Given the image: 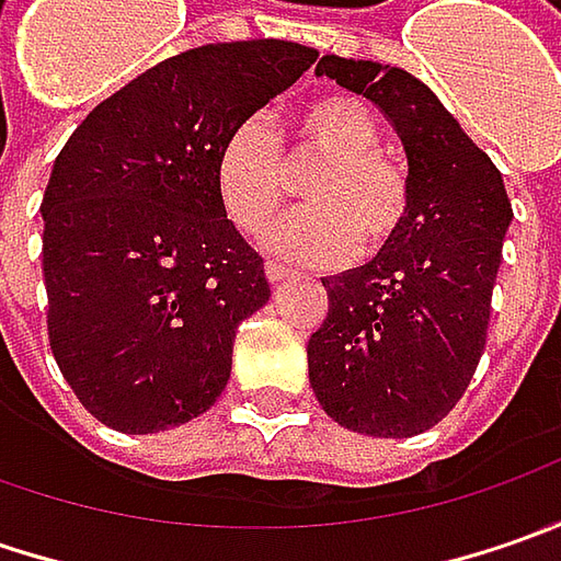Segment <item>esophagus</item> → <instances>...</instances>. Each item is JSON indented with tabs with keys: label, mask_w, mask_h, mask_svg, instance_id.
<instances>
[{
	"label": "esophagus",
	"mask_w": 561,
	"mask_h": 561,
	"mask_svg": "<svg viewBox=\"0 0 561 561\" xmlns=\"http://www.w3.org/2000/svg\"><path fill=\"white\" fill-rule=\"evenodd\" d=\"M296 271L284 268V265H277V262H265V277H268V284H280V280H290Z\"/></svg>",
	"instance_id": "obj_1"
}]
</instances>
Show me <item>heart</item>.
<instances>
[{
	"instance_id": "heart-1",
	"label": "heart",
	"mask_w": 561,
	"mask_h": 561,
	"mask_svg": "<svg viewBox=\"0 0 561 561\" xmlns=\"http://www.w3.org/2000/svg\"><path fill=\"white\" fill-rule=\"evenodd\" d=\"M306 208L268 233V247L287 259L336 262L358 243L375 255L409 218V178L380 152V127L356 96L334 93L309 102L293 124V146L280 156L274 127L262 115L240 121L215 159V190L230 225L262 233L287 203L293 174H302Z\"/></svg>"
}]
</instances>
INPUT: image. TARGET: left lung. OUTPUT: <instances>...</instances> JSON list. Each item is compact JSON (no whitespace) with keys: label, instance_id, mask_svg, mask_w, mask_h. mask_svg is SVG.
I'll list each match as a JSON object with an SVG mask.
<instances>
[{"label":"left lung","instance_id":"obj_1","mask_svg":"<svg viewBox=\"0 0 561 561\" xmlns=\"http://www.w3.org/2000/svg\"><path fill=\"white\" fill-rule=\"evenodd\" d=\"M314 75L397 127L412 205L368 265L321 280L328 314L309 340V380L336 424L412 437L453 412L481 362L512 203L500 168L419 77L340 55Z\"/></svg>","mask_w":561,"mask_h":561}]
</instances>
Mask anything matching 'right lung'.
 Listing matches in <instances>:
<instances>
[{
    "label": "right lung",
    "mask_w": 561,
    "mask_h": 561,
    "mask_svg": "<svg viewBox=\"0 0 561 561\" xmlns=\"http://www.w3.org/2000/svg\"><path fill=\"white\" fill-rule=\"evenodd\" d=\"M314 58L287 39L171 55L99 102L58 152L39 205L49 346L102 424L156 434L221 397L237 328L271 290L227 221L215 159Z\"/></svg>",
    "instance_id": "obj_1"
}]
</instances>
